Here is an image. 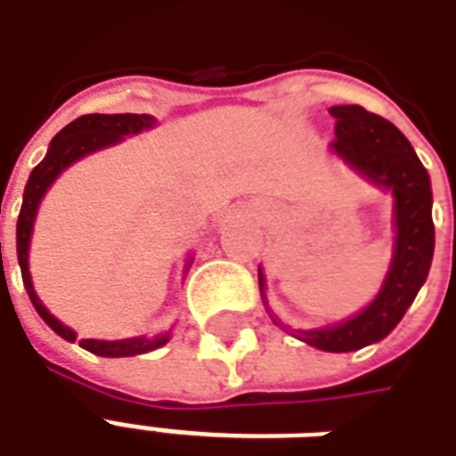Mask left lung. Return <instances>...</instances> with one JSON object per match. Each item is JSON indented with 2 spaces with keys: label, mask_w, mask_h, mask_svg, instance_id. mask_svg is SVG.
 Here are the masks:
<instances>
[{
  "label": "left lung",
  "mask_w": 456,
  "mask_h": 456,
  "mask_svg": "<svg viewBox=\"0 0 456 456\" xmlns=\"http://www.w3.org/2000/svg\"><path fill=\"white\" fill-rule=\"evenodd\" d=\"M335 136L332 149L366 178L393 190L395 198V251L388 278L371 305L342 325L325 330H293V337L322 352H354L383 339L401 322L405 310L430 271L435 251L432 190L411 141L379 114L359 104L332 107ZM264 290V278L258 273Z\"/></svg>",
  "instance_id": "obj_1"
}]
</instances>
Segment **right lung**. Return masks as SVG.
Returning a JSON list of instances; mask_svg holds the SVG:
<instances>
[{
	"label": "right lung",
	"instance_id": "right-lung-1",
	"mask_svg": "<svg viewBox=\"0 0 456 456\" xmlns=\"http://www.w3.org/2000/svg\"><path fill=\"white\" fill-rule=\"evenodd\" d=\"M153 126V117L149 114H83L75 121H70L65 129L55 134L51 141V149L45 153V159L31 170L28 183L24 190V202H21V212H19V222H16V256H19V266H21V278H24V288L31 303H34L36 313L41 315L45 325L53 330L55 335H61L68 342H75V332L63 322H58L36 297L34 286H31V276H28V241H31V229H34V217L38 202L44 198L48 185L53 183L61 170L68 168L70 163L83 159L87 153H93L104 146H112L126 134H139L141 129ZM0 256H2V241H0ZM168 342V332L156 335L146 339V337H136V339H119V342H102V339H80V346L87 352L97 354V356H134V354H146L159 349Z\"/></svg>",
	"mask_w": 456,
	"mask_h": 456
}]
</instances>
